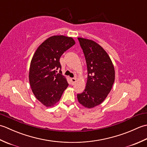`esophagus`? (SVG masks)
Masks as SVG:
<instances>
[{"label": "esophagus", "mask_w": 147, "mask_h": 147, "mask_svg": "<svg viewBox=\"0 0 147 147\" xmlns=\"http://www.w3.org/2000/svg\"><path fill=\"white\" fill-rule=\"evenodd\" d=\"M76 79L75 78H71V81L72 82V83H74L76 82Z\"/></svg>", "instance_id": "obj_1"}]
</instances>
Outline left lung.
I'll use <instances>...</instances> for the list:
<instances>
[{"mask_svg": "<svg viewBox=\"0 0 147 147\" xmlns=\"http://www.w3.org/2000/svg\"><path fill=\"white\" fill-rule=\"evenodd\" d=\"M85 57L88 78L85 89L77 94L78 102L91 109L98 105L111 92L115 80L113 64L107 53L91 40L78 38Z\"/></svg>", "mask_w": 147, "mask_h": 147, "instance_id": "1", "label": "left lung"}]
</instances>
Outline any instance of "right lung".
<instances>
[{
    "instance_id": "add662e5",
    "label": "right lung",
    "mask_w": 147,
    "mask_h": 147,
    "mask_svg": "<svg viewBox=\"0 0 147 147\" xmlns=\"http://www.w3.org/2000/svg\"><path fill=\"white\" fill-rule=\"evenodd\" d=\"M75 44L71 37L52 36L45 40L34 54L29 81L33 94L42 104L51 107L59 102L69 84L62 73L61 56ZM60 72V71H59Z\"/></svg>"
}]
</instances>
